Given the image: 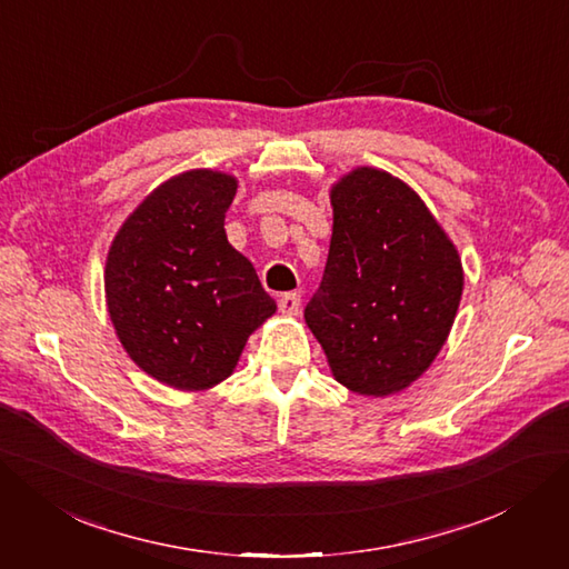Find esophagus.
Returning <instances> with one entry per match:
<instances>
[{"label":"esophagus","instance_id":"34e87169","mask_svg":"<svg viewBox=\"0 0 569 569\" xmlns=\"http://www.w3.org/2000/svg\"><path fill=\"white\" fill-rule=\"evenodd\" d=\"M278 308H280L282 313H287V316H297L299 308H301V295H299V291H287V295H282L278 299Z\"/></svg>","mask_w":569,"mask_h":569}]
</instances>
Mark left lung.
Instances as JSON below:
<instances>
[{
  "label": "left lung",
  "instance_id": "obj_1",
  "mask_svg": "<svg viewBox=\"0 0 569 569\" xmlns=\"http://www.w3.org/2000/svg\"><path fill=\"white\" fill-rule=\"evenodd\" d=\"M332 242L303 318L337 382L363 396L406 389L441 351L462 266L422 199L377 168L332 187Z\"/></svg>",
  "mask_w": 569,
  "mask_h": 569
}]
</instances>
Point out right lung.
<instances>
[{"instance_id": "obj_1", "label": "right lung", "mask_w": 569, "mask_h": 569, "mask_svg": "<svg viewBox=\"0 0 569 569\" xmlns=\"http://www.w3.org/2000/svg\"><path fill=\"white\" fill-rule=\"evenodd\" d=\"M237 180L189 170L137 206L107 258L116 335L147 375L182 391L232 375L249 335L274 313L253 266L226 234Z\"/></svg>"}]
</instances>
